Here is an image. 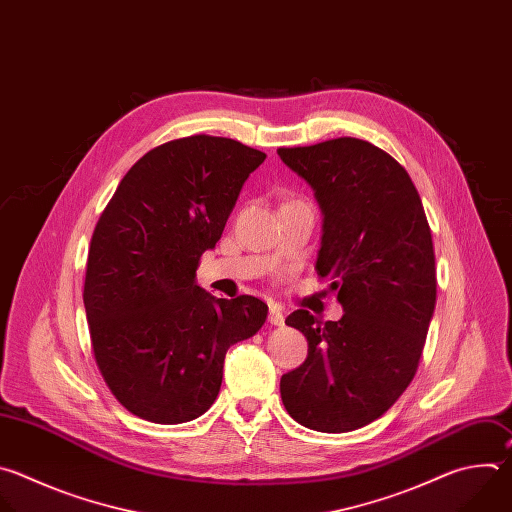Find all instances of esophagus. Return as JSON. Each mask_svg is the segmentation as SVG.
<instances>
[{
    "label": "esophagus",
    "instance_id": "esophagus-1",
    "mask_svg": "<svg viewBox=\"0 0 512 512\" xmlns=\"http://www.w3.org/2000/svg\"><path fill=\"white\" fill-rule=\"evenodd\" d=\"M268 321H270V325H274V327H282V325H284V313H282L280 309H276V306H270Z\"/></svg>",
    "mask_w": 512,
    "mask_h": 512
}]
</instances>
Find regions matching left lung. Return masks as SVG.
Here are the masks:
<instances>
[{
	"label": "left lung",
	"mask_w": 512,
	"mask_h": 512,
	"mask_svg": "<svg viewBox=\"0 0 512 512\" xmlns=\"http://www.w3.org/2000/svg\"><path fill=\"white\" fill-rule=\"evenodd\" d=\"M278 155L315 189L317 272L345 311L327 323L288 315L309 355L282 375V403L304 428L351 432L383 416L418 371L436 306L432 232L410 175L379 147L339 137Z\"/></svg>",
	"instance_id": "left-lung-1"
}]
</instances>
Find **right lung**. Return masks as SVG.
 I'll return each mask as SVG.
<instances>
[{
  "instance_id": "add662e5",
  "label": "right lung",
  "mask_w": 512,
  "mask_h": 512,
  "mask_svg": "<svg viewBox=\"0 0 512 512\" xmlns=\"http://www.w3.org/2000/svg\"><path fill=\"white\" fill-rule=\"evenodd\" d=\"M266 155L193 135L145 153L102 212L88 250L84 309L102 379L153 424H183L216 401L228 349L256 335L268 306L195 284L240 189Z\"/></svg>"
}]
</instances>
